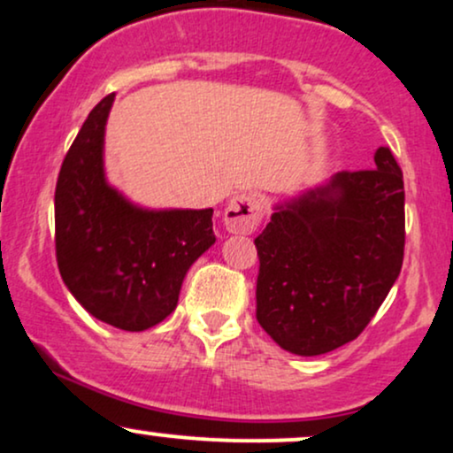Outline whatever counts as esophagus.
I'll use <instances>...</instances> for the list:
<instances>
[{
	"mask_svg": "<svg viewBox=\"0 0 453 453\" xmlns=\"http://www.w3.org/2000/svg\"><path fill=\"white\" fill-rule=\"evenodd\" d=\"M264 215V202L262 197L256 194H238L232 197V202L227 204L226 221L227 232L232 234H251L259 226Z\"/></svg>",
	"mask_w": 453,
	"mask_h": 453,
	"instance_id": "34e87169",
	"label": "esophagus"
}]
</instances>
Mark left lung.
<instances>
[{"label":"left lung","instance_id":"1","mask_svg":"<svg viewBox=\"0 0 453 453\" xmlns=\"http://www.w3.org/2000/svg\"><path fill=\"white\" fill-rule=\"evenodd\" d=\"M256 249V317L274 342L319 356L357 339L403 268L404 185L392 150L280 206Z\"/></svg>","mask_w":453,"mask_h":453}]
</instances>
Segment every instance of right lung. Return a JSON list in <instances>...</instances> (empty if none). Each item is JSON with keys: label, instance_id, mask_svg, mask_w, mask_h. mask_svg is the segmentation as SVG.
<instances>
[{"label": "right lung", "instance_id": "obj_1", "mask_svg": "<svg viewBox=\"0 0 453 453\" xmlns=\"http://www.w3.org/2000/svg\"><path fill=\"white\" fill-rule=\"evenodd\" d=\"M114 102L89 112L55 187V256L61 279L93 317L140 332L179 303L185 273L215 242L212 209L142 211L106 185L104 126Z\"/></svg>", "mask_w": 453, "mask_h": 453}]
</instances>
